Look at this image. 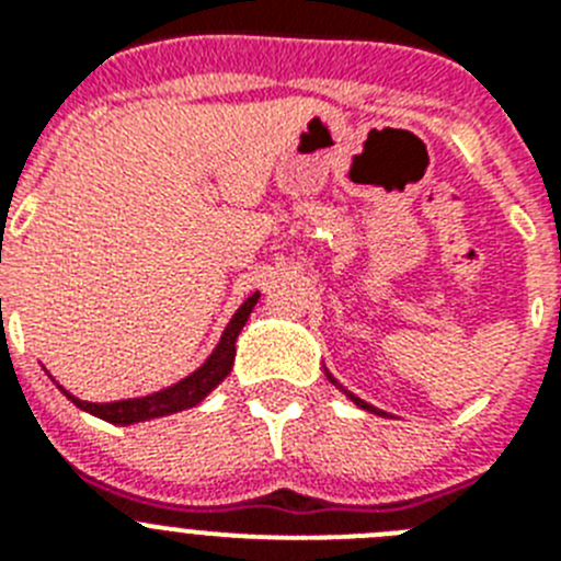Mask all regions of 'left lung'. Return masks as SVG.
I'll use <instances>...</instances> for the list:
<instances>
[{
	"mask_svg": "<svg viewBox=\"0 0 561 561\" xmlns=\"http://www.w3.org/2000/svg\"><path fill=\"white\" fill-rule=\"evenodd\" d=\"M348 396H351V393H348ZM351 399H354V401H356V404H359V408L370 410V413H379V410H374V408H370V404H365V401H362V399H356V396H351Z\"/></svg>",
	"mask_w": 561,
	"mask_h": 561,
	"instance_id": "1",
	"label": "left lung"
}]
</instances>
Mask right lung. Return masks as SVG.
<instances>
[{"mask_svg": "<svg viewBox=\"0 0 561 561\" xmlns=\"http://www.w3.org/2000/svg\"><path fill=\"white\" fill-rule=\"evenodd\" d=\"M257 304V291L244 300V306L236 311V317L230 320V325L225 329V336L216 345V351L210 354V359L202 365L196 374H191L187 379H182L180 385L173 388L160 390V393L146 396V399H126V401H112V404H92V401H81L76 396H69L67 390L64 393L72 399V404H78L87 413L98 415V419L108 421V424H134V421H146L157 419V415H171L180 413V410L193 408L199 404L207 393H210L221 379L232 370V359H236V340L244 329L247 317H250L252 306Z\"/></svg>", "mask_w": 561, "mask_h": 561, "instance_id": "obj_1", "label": "right lung"}]
</instances>
